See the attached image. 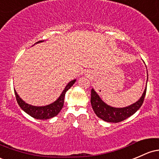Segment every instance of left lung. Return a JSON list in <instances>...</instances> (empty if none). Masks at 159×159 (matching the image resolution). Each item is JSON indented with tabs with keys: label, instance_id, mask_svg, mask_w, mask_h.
Listing matches in <instances>:
<instances>
[{
	"label": "left lung",
	"instance_id": "left-lung-1",
	"mask_svg": "<svg viewBox=\"0 0 159 159\" xmlns=\"http://www.w3.org/2000/svg\"><path fill=\"white\" fill-rule=\"evenodd\" d=\"M148 76V73H147ZM148 80V77H147ZM146 93V86L141 98L129 106L124 107H114L107 105L103 102L96 92L92 89L91 105L95 114L102 120L109 123H118L123 121L136 113L142 106Z\"/></svg>",
	"mask_w": 159,
	"mask_h": 159
}]
</instances>
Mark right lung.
I'll list each match as a JSON object with an SVG mask.
<instances>
[{
    "label": "right lung",
    "mask_w": 159,
    "mask_h": 159,
    "mask_svg": "<svg viewBox=\"0 0 159 159\" xmlns=\"http://www.w3.org/2000/svg\"><path fill=\"white\" fill-rule=\"evenodd\" d=\"M43 42V41H39V42H37L36 43H39V42ZM75 82H76V80H73L72 81L70 82V83L66 86L65 89H64V91L62 92V93L61 94L59 98L54 102L50 104V105H46V106L40 107L33 106V105H29V104L25 103L24 101L19 96V95L16 92V90H14V93L15 95H16V101H17L18 105H20V107L24 111L25 113L28 114L29 115H30L31 117H34V118L35 119H39V120H47V119H50L52 118V117H55V116L57 115L59 112L61 111L63 106H64V96H65L66 91L74 84Z\"/></svg>",
    "instance_id": "add662e5"
}]
</instances>
